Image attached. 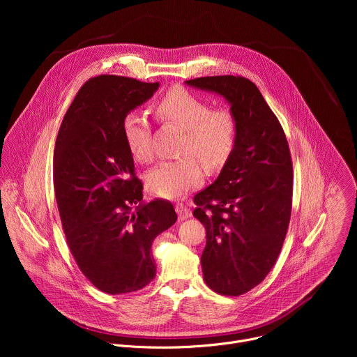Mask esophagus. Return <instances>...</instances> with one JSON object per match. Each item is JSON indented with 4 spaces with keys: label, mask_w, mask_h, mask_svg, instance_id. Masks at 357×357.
<instances>
[{
    "label": "esophagus",
    "mask_w": 357,
    "mask_h": 357,
    "mask_svg": "<svg viewBox=\"0 0 357 357\" xmlns=\"http://www.w3.org/2000/svg\"><path fill=\"white\" fill-rule=\"evenodd\" d=\"M175 211H176L178 218H179L181 220L189 219V218L192 216V211H190L186 205H183V203H178V205L175 206Z\"/></svg>",
    "instance_id": "esophagus-1"
}]
</instances>
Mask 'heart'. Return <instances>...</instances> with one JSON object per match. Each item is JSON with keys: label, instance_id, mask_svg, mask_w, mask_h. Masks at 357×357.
Instances as JSON below:
<instances>
[{"label": "heart", "instance_id": "heart-1", "mask_svg": "<svg viewBox=\"0 0 357 357\" xmlns=\"http://www.w3.org/2000/svg\"><path fill=\"white\" fill-rule=\"evenodd\" d=\"M158 117L185 130L182 154L196 155L209 168L222 167L236 144V120L227 110H212L209 101L182 87L171 89L155 106ZM123 134L131 154L142 162L152 158L151 126L138 112L123 120ZM203 181L200 164L193 157L162 161L146 174L148 189L161 197L175 199Z\"/></svg>", "mask_w": 357, "mask_h": 357}]
</instances>
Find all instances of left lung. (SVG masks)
I'll return each mask as SVG.
<instances>
[{"label": "left lung", "instance_id": "8db88e82", "mask_svg": "<svg viewBox=\"0 0 357 357\" xmlns=\"http://www.w3.org/2000/svg\"><path fill=\"white\" fill-rule=\"evenodd\" d=\"M188 86L222 96L236 120V144L218 179L199 192L193 216L206 229L200 263L215 292L257 287L281 251L292 206V164L284 130L259 87L240 76H208Z\"/></svg>", "mask_w": 357, "mask_h": 357}]
</instances>
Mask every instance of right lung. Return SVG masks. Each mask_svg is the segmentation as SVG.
Instances as JSON below:
<instances>
[{
	"instance_id": "add662e5",
	"label": "right lung",
	"mask_w": 357,
	"mask_h": 357,
	"mask_svg": "<svg viewBox=\"0 0 357 357\" xmlns=\"http://www.w3.org/2000/svg\"><path fill=\"white\" fill-rule=\"evenodd\" d=\"M160 83L123 76L90 79L68 109L54 152V186L66 241L80 271L117 295L155 277L151 245L178 219L172 203L142 200L123 134L124 117Z\"/></svg>"
}]
</instances>
